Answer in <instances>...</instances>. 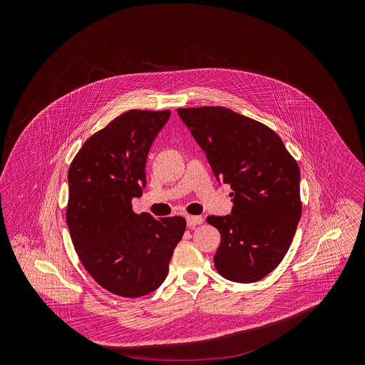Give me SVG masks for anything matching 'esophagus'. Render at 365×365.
<instances>
[{"label": "esophagus", "instance_id": "obj_1", "mask_svg": "<svg viewBox=\"0 0 365 365\" xmlns=\"http://www.w3.org/2000/svg\"><path fill=\"white\" fill-rule=\"evenodd\" d=\"M204 223V217L202 216H187V225L190 227H194L197 225H202Z\"/></svg>", "mask_w": 365, "mask_h": 365}]
</instances>
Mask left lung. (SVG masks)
Here are the masks:
<instances>
[{
  "instance_id": "1",
  "label": "left lung",
  "mask_w": 365,
  "mask_h": 365,
  "mask_svg": "<svg viewBox=\"0 0 365 365\" xmlns=\"http://www.w3.org/2000/svg\"><path fill=\"white\" fill-rule=\"evenodd\" d=\"M205 152L219 184H229L230 215L208 216L220 236L217 272L256 282L287 255L302 213L301 173L281 138L260 122L223 106L177 110Z\"/></svg>"
}]
</instances>
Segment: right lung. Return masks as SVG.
<instances>
[{"instance_id": "1", "label": "right lung", "mask_w": 365, "mask_h": 365, "mask_svg": "<svg viewBox=\"0 0 365 365\" xmlns=\"http://www.w3.org/2000/svg\"><path fill=\"white\" fill-rule=\"evenodd\" d=\"M170 110H128L93 135L68 170L66 220L74 249L106 291L145 297L163 284L185 232L181 216L136 215L146 160Z\"/></svg>"}]
</instances>
